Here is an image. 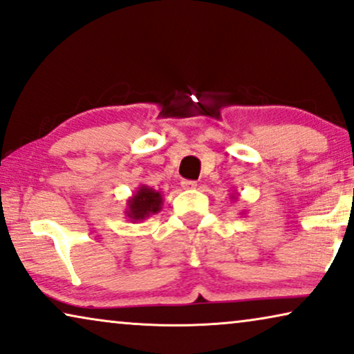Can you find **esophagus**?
I'll list each match as a JSON object with an SVG mask.
<instances>
[{
	"label": "esophagus",
	"instance_id": "obj_1",
	"mask_svg": "<svg viewBox=\"0 0 354 354\" xmlns=\"http://www.w3.org/2000/svg\"><path fill=\"white\" fill-rule=\"evenodd\" d=\"M182 187L187 188V189H192V188H196L198 183L194 180H187V178H185V180H182Z\"/></svg>",
	"mask_w": 354,
	"mask_h": 354
}]
</instances>
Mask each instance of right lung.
<instances>
[{
	"mask_svg": "<svg viewBox=\"0 0 354 354\" xmlns=\"http://www.w3.org/2000/svg\"><path fill=\"white\" fill-rule=\"evenodd\" d=\"M162 206V196L160 192L153 189L150 187H139L137 193L127 201L126 214L131 220H145L150 217L151 214H156L161 211Z\"/></svg>",
	"mask_w": 354,
	"mask_h": 354,
	"instance_id": "obj_1",
	"label": "right lung"
}]
</instances>
